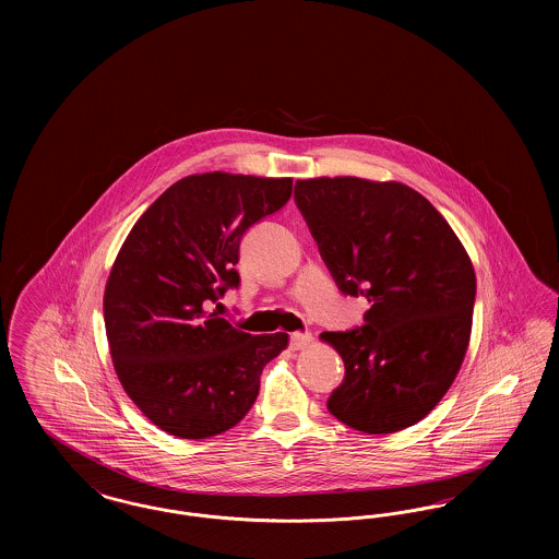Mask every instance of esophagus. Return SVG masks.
I'll return each instance as SVG.
<instances>
[{"label": "esophagus", "mask_w": 559, "mask_h": 559, "mask_svg": "<svg viewBox=\"0 0 559 559\" xmlns=\"http://www.w3.org/2000/svg\"><path fill=\"white\" fill-rule=\"evenodd\" d=\"M312 344V333H292L289 346L292 349H304Z\"/></svg>", "instance_id": "obj_1"}]
</instances>
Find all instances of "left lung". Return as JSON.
<instances>
[{
	"label": "left lung",
	"instance_id": "left-lung-1",
	"mask_svg": "<svg viewBox=\"0 0 559 559\" xmlns=\"http://www.w3.org/2000/svg\"><path fill=\"white\" fill-rule=\"evenodd\" d=\"M295 205L340 292L371 301L362 326L320 335L346 367L329 413L365 433L415 426L467 352L476 301L467 251L426 197L400 182L297 180Z\"/></svg>",
	"mask_w": 559,
	"mask_h": 559
}]
</instances>
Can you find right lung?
<instances>
[{
	"instance_id": "obj_1",
	"label": "right lung",
	"mask_w": 559,
	"mask_h": 559,
	"mask_svg": "<svg viewBox=\"0 0 559 559\" xmlns=\"http://www.w3.org/2000/svg\"><path fill=\"white\" fill-rule=\"evenodd\" d=\"M292 187V178L188 176L123 242L105 292L108 346L123 390L163 431L203 440L237 426L262 369L287 347V333H242L212 306L239 287L242 235L278 212Z\"/></svg>"
}]
</instances>
